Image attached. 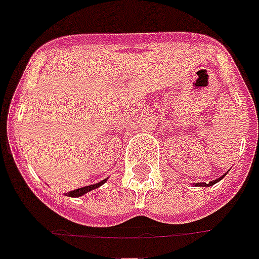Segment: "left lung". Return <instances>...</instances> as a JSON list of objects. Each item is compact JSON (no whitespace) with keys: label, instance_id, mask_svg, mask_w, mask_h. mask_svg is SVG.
<instances>
[{"label":"left lung","instance_id":"obj_1","mask_svg":"<svg viewBox=\"0 0 259 259\" xmlns=\"http://www.w3.org/2000/svg\"><path fill=\"white\" fill-rule=\"evenodd\" d=\"M225 175H227V174L223 175L221 178L215 179V180H213V182H209V183H205V182H202V183H194V186H196V187H210V186H213V184H215V183H219L220 180H221V179L224 178Z\"/></svg>","mask_w":259,"mask_h":259}]
</instances>
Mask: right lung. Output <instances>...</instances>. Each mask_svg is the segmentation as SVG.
I'll use <instances>...</instances> for the list:
<instances>
[{
	"instance_id": "1",
	"label": "right lung",
	"mask_w": 259,
	"mask_h": 259,
	"mask_svg": "<svg viewBox=\"0 0 259 259\" xmlns=\"http://www.w3.org/2000/svg\"><path fill=\"white\" fill-rule=\"evenodd\" d=\"M106 180H108V178L104 179V180H101V182L95 183V184H90V186H85V187L77 188V190H73V191L67 192L65 195L72 196V198H77V196L84 195V194H87V192H90V191H93V190H95V188L101 187V186H102V184H104V183L106 182Z\"/></svg>"
}]
</instances>
